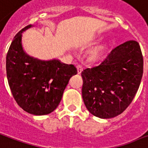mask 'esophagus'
Wrapping results in <instances>:
<instances>
[{"mask_svg":"<svg viewBox=\"0 0 148 148\" xmlns=\"http://www.w3.org/2000/svg\"><path fill=\"white\" fill-rule=\"evenodd\" d=\"M77 74H81L82 73V71H83V67H82L81 65H77Z\"/></svg>","mask_w":148,"mask_h":148,"instance_id":"esophagus-1","label":"esophagus"}]
</instances>
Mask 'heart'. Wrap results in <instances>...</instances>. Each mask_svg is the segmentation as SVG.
Instances as JSON below:
<instances>
[{"label": "heart", "mask_w": 148, "mask_h": 148, "mask_svg": "<svg viewBox=\"0 0 148 148\" xmlns=\"http://www.w3.org/2000/svg\"><path fill=\"white\" fill-rule=\"evenodd\" d=\"M103 47H98L96 48H95L94 49H92L91 53H90V57L91 59L93 60H96L101 56V53L103 51Z\"/></svg>", "instance_id": "heart-1"}]
</instances>
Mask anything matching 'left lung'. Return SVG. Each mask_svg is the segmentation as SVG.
<instances>
[{"label":"left lung","mask_w":148,"mask_h":148,"mask_svg":"<svg viewBox=\"0 0 148 148\" xmlns=\"http://www.w3.org/2000/svg\"><path fill=\"white\" fill-rule=\"evenodd\" d=\"M139 43L130 40L112 49L99 66L82 72V98L95 116L110 119L129 106L143 75Z\"/></svg>","instance_id":"8db88e82"}]
</instances>
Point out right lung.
Masks as SVG:
<instances>
[{
    "label": "right lung",
    "instance_id": "right-lung-1",
    "mask_svg": "<svg viewBox=\"0 0 148 148\" xmlns=\"http://www.w3.org/2000/svg\"><path fill=\"white\" fill-rule=\"evenodd\" d=\"M33 26L25 27L11 42L6 57L7 77L19 106L30 114L43 116L57 108L70 78L77 71L58 59L43 60L27 53L22 33Z\"/></svg>",
    "mask_w": 148,
    "mask_h": 148
}]
</instances>
